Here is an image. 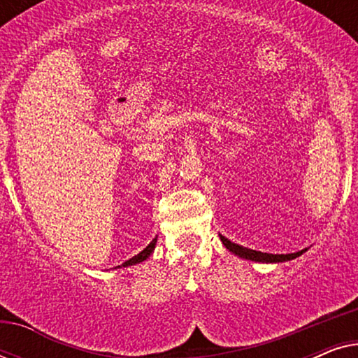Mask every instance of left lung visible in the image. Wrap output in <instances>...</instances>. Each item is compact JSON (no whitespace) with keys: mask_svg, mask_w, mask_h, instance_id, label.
I'll use <instances>...</instances> for the list:
<instances>
[{"mask_svg":"<svg viewBox=\"0 0 358 358\" xmlns=\"http://www.w3.org/2000/svg\"><path fill=\"white\" fill-rule=\"evenodd\" d=\"M220 239L224 244V248L228 249L229 252L236 254L238 257L241 259H248V261H254V262H266V264H275V262H285V261H292L298 256H301L306 249L303 251L293 252V254H268V252H261V251H254V249H248L244 246H239L236 243H231L229 239H227L224 236L220 234Z\"/></svg>","mask_w":358,"mask_h":358,"instance_id":"left-lung-1","label":"left lung"}]
</instances>
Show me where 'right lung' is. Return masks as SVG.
Masks as SVG:
<instances>
[{
	"instance_id": "1",
	"label": "right lung",
	"mask_w": 358,
	"mask_h": 358,
	"mask_svg": "<svg viewBox=\"0 0 358 358\" xmlns=\"http://www.w3.org/2000/svg\"><path fill=\"white\" fill-rule=\"evenodd\" d=\"M156 239H158V236H156L153 241H151L148 246H146L143 251L141 252H138L136 254V256H134L131 259H129V261H125L124 264H122V266H117V267H129V266H135V264H140V262H143V261H146V259H148L151 254H153V251H155V246H156Z\"/></svg>"
}]
</instances>
